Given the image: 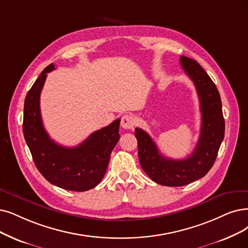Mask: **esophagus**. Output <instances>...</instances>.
<instances>
[{
  "label": "esophagus",
  "mask_w": 248,
  "mask_h": 248,
  "mask_svg": "<svg viewBox=\"0 0 248 248\" xmlns=\"http://www.w3.org/2000/svg\"><path fill=\"white\" fill-rule=\"evenodd\" d=\"M136 123V119L133 115L131 114H126L123 115V117L121 118V126L124 128V129H131L133 128V126Z\"/></svg>",
  "instance_id": "34e87169"
}]
</instances>
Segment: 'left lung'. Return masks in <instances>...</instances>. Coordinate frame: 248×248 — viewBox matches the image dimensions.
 Listing matches in <instances>:
<instances>
[{
    "label": "left lung",
    "instance_id": "obj_1",
    "mask_svg": "<svg viewBox=\"0 0 248 248\" xmlns=\"http://www.w3.org/2000/svg\"><path fill=\"white\" fill-rule=\"evenodd\" d=\"M180 63L193 81L201 104V135L193 153L184 160L165 157L150 135L140 128L135 129L142 170L155 183L174 187L189 184L211 170L225 134L221 96L216 84L193 59L181 56Z\"/></svg>",
    "mask_w": 248,
    "mask_h": 248
}]
</instances>
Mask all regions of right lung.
<instances>
[{
	"label": "right lung",
	"mask_w": 248,
	"mask_h": 248,
	"mask_svg": "<svg viewBox=\"0 0 248 248\" xmlns=\"http://www.w3.org/2000/svg\"><path fill=\"white\" fill-rule=\"evenodd\" d=\"M54 69V64H49L26 94L24 138L37 170L48 182L66 190L86 191L94 188L106 174L111 153L120 138V119L92 133L75 147L62 146L52 140L44 128L39 96L46 73Z\"/></svg>",
	"instance_id": "1"
}]
</instances>
